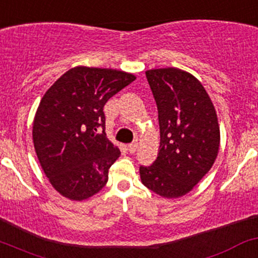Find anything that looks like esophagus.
Instances as JSON below:
<instances>
[{"label": "esophagus", "instance_id": "esophagus-1", "mask_svg": "<svg viewBox=\"0 0 258 258\" xmlns=\"http://www.w3.org/2000/svg\"><path fill=\"white\" fill-rule=\"evenodd\" d=\"M137 147H138V142H134L127 146V149H128L130 153H135L136 149H137Z\"/></svg>", "mask_w": 258, "mask_h": 258}]
</instances>
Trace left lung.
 <instances>
[{
  "label": "left lung",
  "instance_id": "obj_1",
  "mask_svg": "<svg viewBox=\"0 0 258 258\" xmlns=\"http://www.w3.org/2000/svg\"><path fill=\"white\" fill-rule=\"evenodd\" d=\"M158 107L159 153L151 166H140L142 183L161 197L188 194L211 170L219 151L220 131L205 87L186 71L146 72Z\"/></svg>",
  "mask_w": 258,
  "mask_h": 258
}]
</instances>
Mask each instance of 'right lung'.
Segmentation results:
<instances>
[{
    "mask_svg": "<svg viewBox=\"0 0 258 258\" xmlns=\"http://www.w3.org/2000/svg\"><path fill=\"white\" fill-rule=\"evenodd\" d=\"M135 79L123 71L78 66L44 94L33 122L34 148L63 197L83 201L106 185L121 152L106 137L104 105Z\"/></svg>",
    "mask_w": 258,
    "mask_h": 258,
    "instance_id": "add662e5",
    "label": "right lung"
}]
</instances>
